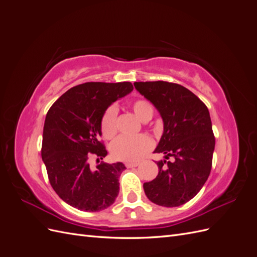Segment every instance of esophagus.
Masks as SVG:
<instances>
[{
  "instance_id": "esophagus-1",
  "label": "esophagus",
  "mask_w": 257,
  "mask_h": 257,
  "mask_svg": "<svg viewBox=\"0 0 257 257\" xmlns=\"http://www.w3.org/2000/svg\"><path fill=\"white\" fill-rule=\"evenodd\" d=\"M138 165H139V163H137V162H127V163H125V166H126L127 168L137 167Z\"/></svg>"
}]
</instances>
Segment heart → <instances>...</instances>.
I'll return each instance as SVG.
<instances>
[{
  "mask_svg": "<svg viewBox=\"0 0 257 257\" xmlns=\"http://www.w3.org/2000/svg\"><path fill=\"white\" fill-rule=\"evenodd\" d=\"M132 108L142 121H148L153 114L152 105L146 99H136L132 104ZM116 114L118 110L114 106L108 107L105 110L102 121H100V130L105 138H112L116 132ZM153 142L147 135L137 136H120L115 139L111 145V154L113 158L120 161H138L144 155L152 149Z\"/></svg>",
  "mask_w": 257,
  "mask_h": 257,
  "instance_id": "b5f03b06",
  "label": "heart"
}]
</instances>
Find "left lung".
Segmentation results:
<instances>
[{
    "mask_svg": "<svg viewBox=\"0 0 257 257\" xmlns=\"http://www.w3.org/2000/svg\"><path fill=\"white\" fill-rule=\"evenodd\" d=\"M135 89L157 108L164 131L154 153L159 174L144 183L147 197L163 207L188 203L203 188L211 172L215 139L207 106L193 92L166 81L134 82Z\"/></svg>",
    "mask_w": 257,
    "mask_h": 257,
    "instance_id": "obj_1",
    "label": "left lung"
}]
</instances>
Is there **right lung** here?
<instances>
[{"label":"right lung","instance_id":"right-lung-1","mask_svg":"<svg viewBox=\"0 0 257 257\" xmlns=\"http://www.w3.org/2000/svg\"><path fill=\"white\" fill-rule=\"evenodd\" d=\"M133 91L131 82H85L66 91L47 112L42 159L49 182L59 197L82 211L96 212L111 206L119 194L123 163H100L92 169L89 160L107 155L100 121L116 99Z\"/></svg>","mask_w":257,"mask_h":257}]
</instances>
